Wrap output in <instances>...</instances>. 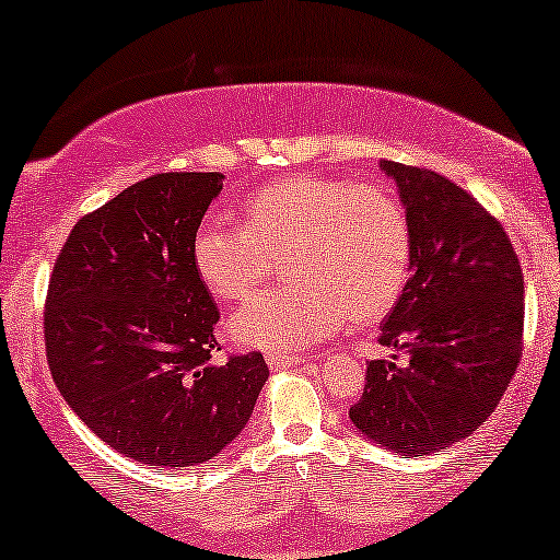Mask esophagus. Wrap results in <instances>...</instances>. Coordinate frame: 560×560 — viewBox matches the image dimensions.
Masks as SVG:
<instances>
[{"label": "esophagus", "instance_id": "34e87169", "mask_svg": "<svg viewBox=\"0 0 560 560\" xmlns=\"http://www.w3.org/2000/svg\"><path fill=\"white\" fill-rule=\"evenodd\" d=\"M305 359L303 357H288V354H267V366L270 370H288V366L293 364H303Z\"/></svg>", "mask_w": 560, "mask_h": 560}]
</instances>
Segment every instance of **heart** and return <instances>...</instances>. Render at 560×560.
Listing matches in <instances>:
<instances>
[{
  "instance_id": "b5f03b06",
  "label": "heart",
  "mask_w": 560,
  "mask_h": 560,
  "mask_svg": "<svg viewBox=\"0 0 560 560\" xmlns=\"http://www.w3.org/2000/svg\"><path fill=\"white\" fill-rule=\"evenodd\" d=\"M280 257L285 285L257 293L229 318L236 347L298 351L339 331L347 316L372 324L402 295L412 234L385 188L295 173L252 190L236 229L203 221L190 242L198 280L217 301H244Z\"/></svg>"
}]
</instances>
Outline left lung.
I'll return each mask as SVG.
<instances>
[{
    "label": "left lung",
    "mask_w": 560,
    "mask_h": 560,
    "mask_svg": "<svg viewBox=\"0 0 560 560\" xmlns=\"http://www.w3.org/2000/svg\"><path fill=\"white\" fill-rule=\"evenodd\" d=\"M380 167L412 234L410 280L380 343L408 362L366 364L349 418L393 454L423 456L466 439L500 405L523 354V270L500 221L464 188L425 167Z\"/></svg>",
    "instance_id": "obj_1"
}]
</instances>
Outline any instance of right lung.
<instances>
[{"label": "right lung", "mask_w": 560, "mask_h": 560, "mask_svg": "<svg viewBox=\"0 0 560 560\" xmlns=\"http://www.w3.org/2000/svg\"><path fill=\"white\" fill-rule=\"evenodd\" d=\"M221 173H160L83 217L45 303L50 374L71 410L152 469L209 462L244 428L270 377L259 351L211 359L219 308L190 242Z\"/></svg>", "instance_id": "1"}]
</instances>
